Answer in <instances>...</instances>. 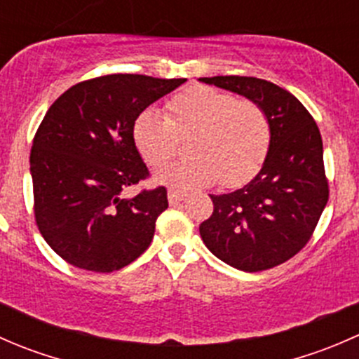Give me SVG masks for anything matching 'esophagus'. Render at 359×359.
I'll return each mask as SVG.
<instances>
[{
  "instance_id": "34e87169",
  "label": "esophagus",
  "mask_w": 359,
  "mask_h": 359,
  "mask_svg": "<svg viewBox=\"0 0 359 359\" xmlns=\"http://www.w3.org/2000/svg\"><path fill=\"white\" fill-rule=\"evenodd\" d=\"M186 198V193L184 191H179V189H168V201L170 205H177V203H180Z\"/></svg>"
}]
</instances>
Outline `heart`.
<instances>
[{
  "mask_svg": "<svg viewBox=\"0 0 359 359\" xmlns=\"http://www.w3.org/2000/svg\"><path fill=\"white\" fill-rule=\"evenodd\" d=\"M133 142L151 166H165L187 140L189 159L161 170L156 179L179 189L208 187L220 179L236 187L252 179L271 144L266 111L253 100L208 86H191L168 100L165 116L154 109L133 121Z\"/></svg>",
  "mask_w": 359,
  "mask_h": 359,
  "instance_id": "obj_1",
  "label": "heart"
}]
</instances>
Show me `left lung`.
Segmentation results:
<instances>
[{"mask_svg":"<svg viewBox=\"0 0 359 359\" xmlns=\"http://www.w3.org/2000/svg\"><path fill=\"white\" fill-rule=\"evenodd\" d=\"M200 81L257 102L271 125L260 172L234 193L210 194L213 212L200 226L203 243L245 273L280 266L306 247L327 206L320 128L297 97L266 79L213 76Z\"/></svg>","mask_w":359,"mask_h":359,"instance_id":"1","label":"left lung"}]
</instances>
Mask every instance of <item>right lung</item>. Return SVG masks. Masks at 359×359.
Listing matches in <instances>:
<instances>
[{"mask_svg":"<svg viewBox=\"0 0 359 359\" xmlns=\"http://www.w3.org/2000/svg\"><path fill=\"white\" fill-rule=\"evenodd\" d=\"M186 78L107 74L71 86L50 106L31 149L34 217L57 255L79 269L112 273L151 245L166 189H142L146 163L133 142V121Z\"/></svg>","mask_w":359,"mask_h":359,"instance_id":"obj_1","label":"right lung"}]
</instances>
